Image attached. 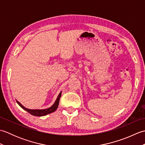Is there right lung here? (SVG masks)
I'll list each match as a JSON object with an SVG mask.
<instances>
[{
  "label": "right lung",
  "mask_w": 145,
  "mask_h": 145,
  "mask_svg": "<svg viewBox=\"0 0 145 145\" xmlns=\"http://www.w3.org/2000/svg\"><path fill=\"white\" fill-rule=\"evenodd\" d=\"M61 91H60V93L59 95H58V97L57 98L56 100L54 102V103L52 105L48 108L46 109H42V110H39V109H29L27 108H25V106H24L22 105L19 101H17V103L22 108H23L24 110L27 111V112H29V113L31 114V115L33 116H45L48 115V114H50L52 112H54L55 110L57 109L58 104H59V101H60V98L61 97Z\"/></svg>",
  "instance_id": "right-lung-1"
}]
</instances>
